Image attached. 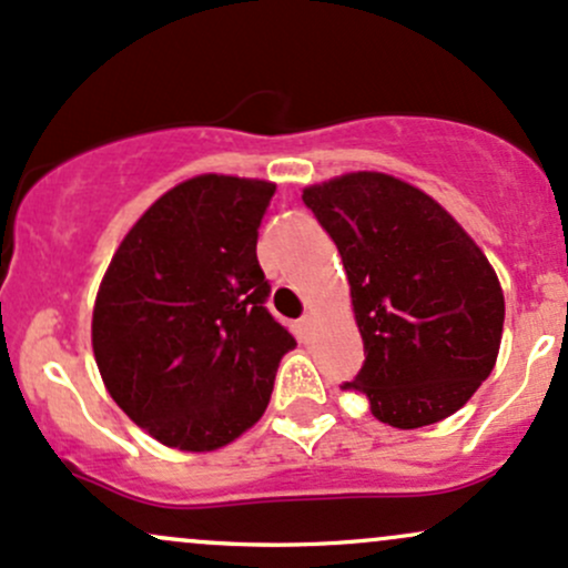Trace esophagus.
<instances>
[{
  "mask_svg": "<svg viewBox=\"0 0 568 568\" xmlns=\"http://www.w3.org/2000/svg\"><path fill=\"white\" fill-rule=\"evenodd\" d=\"M311 327H314V316L306 314V316H303V320H301V331H303V333H311Z\"/></svg>",
  "mask_w": 568,
  "mask_h": 568,
  "instance_id": "34e87169",
  "label": "esophagus"
}]
</instances>
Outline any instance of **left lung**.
Returning <instances> with one entry per match:
<instances>
[{"instance_id": "obj_1", "label": "left lung", "mask_w": 568, "mask_h": 568, "mask_svg": "<svg viewBox=\"0 0 568 568\" xmlns=\"http://www.w3.org/2000/svg\"><path fill=\"white\" fill-rule=\"evenodd\" d=\"M349 278L365 365L346 393L384 425L447 419L490 376L504 290L474 237L423 189L376 170L303 189Z\"/></svg>"}]
</instances>
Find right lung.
Wrapping results in <instances>:
<instances>
[{
    "label": "right lung",
    "instance_id": "obj_1",
    "mask_svg": "<svg viewBox=\"0 0 568 568\" xmlns=\"http://www.w3.org/2000/svg\"><path fill=\"white\" fill-rule=\"evenodd\" d=\"M276 184L203 173L168 189L115 248L91 314L105 389L151 438L213 453L265 414L295 338L267 314L257 227Z\"/></svg>",
    "mask_w": 568,
    "mask_h": 568
}]
</instances>
